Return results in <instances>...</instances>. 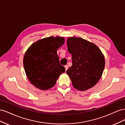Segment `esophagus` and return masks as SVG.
I'll list each match as a JSON object with an SVG mask.
<instances>
[{
  "instance_id": "esophagus-1",
  "label": "esophagus",
  "mask_w": 125,
  "mask_h": 125,
  "mask_svg": "<svg viewBox=\"0 0 125 125\" xmlns=\"http://www.w3.org/2000/svg\"><path fill=\"white\" fill-rule=\"evenodd\" d=\"M65 69H66V71L68 69V66L67 65H66V66H65Z\"/></svg>"
}]
</instances>
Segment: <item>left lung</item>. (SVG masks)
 <instances>
[{"instance_id": "left-lung-1", "label": "left lung", "mask_w": 125, "mask_h": 125, "mask_svg": "<svg viewBox=\"0 0 125 125\" xmlns=\"http://www.w3.org/2000/svg\"><path fill=\"white\" fill-rule=\"evenodd\" d=\"M73 65L66 71L75 89L85 91L95 85L105 67L103 54L96 45L81 37L67 39Z\"/></svg>"}]
</instances>
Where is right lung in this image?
Wrapping results in <instances>:
<instances>
[{
    "mask_svg": "<svg viewBox=\"0 0 125 125\" xmlns=\"http://www.w3.org/2000/svg\"><path fill=\"white\" fill-rule=\"evenodd\" d=\"M64 42L62 37L51 36L37 41L26 51L23 58L24 70L29 81L37 88H52L65 72L57 53Z\"/></svg>",
    "mask_w": 125,
    "mask_h": 125,
    "instance_id": "right-lung-1",
    "label": "right lung"
}]
</instances>
